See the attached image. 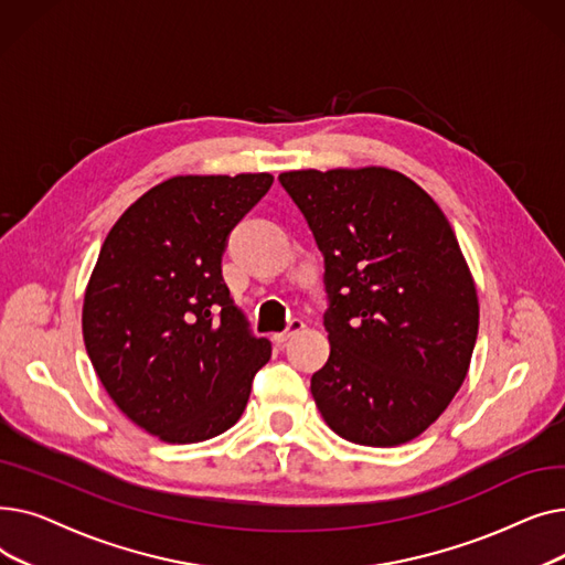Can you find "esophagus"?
Wrapping results in <instances>:
<instances>
[{
  "label": "esophagus",
  "instance_id": "obj_1",
  "mask_svg": "<svg viewBox=\"0 0 565 565\" xmlns=\"http://www.w3.org/2000/svg\"><path fill=\"white\" fill-rule=\"evenodd\" d=\"M302 330H305V322H302L300 318H290L288 324H286V330L279 332V334H275V341H277V343H284L288 337L298 334V332H302Z\"/></svg>",
  "mask_w": 565,
  "mask_h": 565
}]
</instances>
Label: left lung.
<instances>
[{
	"instance_id": "obj_1",
	"label": "left lung",
	"mask_w": 565,
	"mask_h": 565,
	"mask_svg": "<svg viewBox=\"0 0 565 565\" xmlns=\"http://www.w3.org/2000/svg\"><path fill=\"white\" fill-rule=\"evenodd\" d=\"M324 258L330 360L311 375L328 426L364 447H398L447 409L479 334V300L451 224L407 175L286 171Z\"/></svg>"
}]
</instances>
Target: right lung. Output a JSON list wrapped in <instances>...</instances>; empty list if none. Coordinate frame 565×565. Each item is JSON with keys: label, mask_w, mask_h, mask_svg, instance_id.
<instances>
[{"label": "right lung", "mask_w": 565, "mask_h": 565, "mask_svg": "<svg viewBox=\"0 0 565 565\" xmlns=\"http://www.w3.org/2000/svg\"><path fill=\"white\" fill-rule=\"evenodd\" d=\"M270 173L175 175L105 237L82 332L103 387L130 422L169 444L228 430L270 360L222 277L228 235L270 190Z\"/></svg>", "instance_id": "right-lung-1"}]
</instances>
